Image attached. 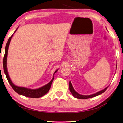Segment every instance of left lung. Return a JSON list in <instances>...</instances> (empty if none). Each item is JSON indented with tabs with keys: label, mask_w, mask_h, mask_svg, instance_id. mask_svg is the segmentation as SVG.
Wrapping results in <instances>:
<instances>
[{
	"label": "left lung",
	"mask_w": 123,
	"mask_h": 123,
	"mask_svg": "<svg viewBox=\"0 0 123 123\" xmlns=\"http://www.w3.org/2000/svg\"><path fill=\"white\" fill-rule=\"evenodd\" d=\"M69 90H70V92L72 93V94L73 95V96L75 97L77 99H88V98H92V97H94L97 96H99V95L102 94L103 93H104L106 90H107V88L108 87H106L105 88H104V89H103L102 91H100L97 92L96 93L93 94H91V95H88V96H85V95H82L80 94L79 93H78L77 92L74 90V88H73V86L72 85V83H71V81H69Z\"/></svg>",
	"instance_id": "8db88e82"
}]
</instances>
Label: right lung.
<instances>
[{
    "label": "right lung",
    "mask_w": 123,
    "mask_h": 123,
    "mask_svg": "<svg viewBox=\"0 0 123 123\" xmlns=\"http://www.w3.org/2000/svg\"><path fill=\"white\" fill-rule=\"evenodd\" d=\"M18 28L16 29V30L15 31L14 34ZM14 34L10 36V38H9L8 43H7L6 46L5 48V54L4 57L3 58V68L5 74V76L6 77L7 80H8L9 84L10 86H12V87L13 88L14 90L18 94L20 95H22V96H24L27 97H30V98H38L40 97H41L43 96L44 95H45L46 93L48 92L50 90L51 85L53 82V80L54 79V74L55 73L57 72L58 69L54 72V74H53V78L51 80V81L48 83L46 85L43 86V87L39 88L37 89H30L28 88H25V87H19V86H16L15 85L12 83V80H10V77L9 76V73L8 71V68H7V56H8V49L9 46L10 45V43L11 40L12 36H13Z\"/></svg>",
    "instance_id": "1"
}]
</instances>
